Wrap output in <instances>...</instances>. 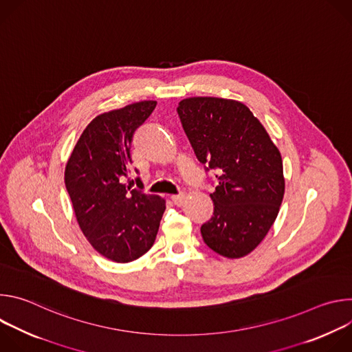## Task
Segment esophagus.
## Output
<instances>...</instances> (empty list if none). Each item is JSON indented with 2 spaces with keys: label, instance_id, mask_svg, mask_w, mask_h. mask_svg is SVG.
<instances>
[{
  "label": "esophagus",
  "instance_id": "obj_1",
  "mask_svg": "<svg viewBox=\"0 0 352 352\" xmlns=\"http://www.w3.org/2000/svg\"><path fill=\"white\" fill-rule=\"evenodd\" d=\"M171 199H173L174 205H177V206H182V205H184V202H185V195H184V193L173 195V196H171Z\"/></svg>",
  "mask_w": 352,
  "mask_h": 352
}]
</instances>
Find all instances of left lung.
<instances>
[{
	"instance_id": "8db88e82",
	"label": "left lung",
	"mask_w": 352,
	"mask_h": 352,
	"mask_svg": "<svg viewBox=\"0 0 352 352\" xmlns=\"http://www.w3.org/2000/svg\"><path fill=\"white\" fill-rule=\"evenodd\" d=\"M182 128L205 170H217L212 219L200 227L216 254L242 258L263 241L284 196L283 160L261 121L245 104L189 97L177 107Z\"/></svg>"
}]
</instances>
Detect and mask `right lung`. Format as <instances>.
Instances as JSON below:
<instances>
[{
    "mask_svg": "<svg viewBox=\"0 0 352 352\" xmlns=\"http://www.w3.org/2000/svg\"><path fill=\"white\" fill-rule=\"evenodd\" d=\"M157 102L125 106L97 116L82 132L65 167V186L78 224L100 255L136 261L153 246L166 200L122 184L129 175L133 132Z\"/></svg>",
    "mask_w": 352,
    "mask_h": 352,
    "instance_id": "add662e5",
    "label": "right lung"
}]
</instances>
